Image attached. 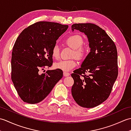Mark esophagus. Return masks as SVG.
Segmentation results:
<instances>
[{"label": "esophagus", "mask_w": 131, "mask_h": 131, "mask_svg": "<svg viewBox=\"0 0 131 131\" xmlns=\"http://www.w3.org/2000/svg\"><path fill=\"white\" fill-rule=\"evenodd\" d=\"M70 75V73H67V72H63V76L64 77H68Z\"/></svg>", "instance_id": "1"}]
</instances>
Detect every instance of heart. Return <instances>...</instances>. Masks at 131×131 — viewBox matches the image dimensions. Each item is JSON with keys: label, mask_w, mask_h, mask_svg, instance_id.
Here are the masks:
<instances>
[{"label": "heart", "mask_w": 131, "mask_h": 131, "mask_svg": "<svg viewBox=\"0 0 131 131\" xmlns=\"http://www.w3.org/2000/svg\"><path fill=\"white\" fill-rule=\"evenodd\" d=\"M83 39L79 34H73L69 37L66 40V43L74 49L73 57L81 59L85 55L86 49L82 47ZM53 58L58 59L60 57V49L57 45H54L52 49ZM77 62L76 60H62L54 63V68L63 71H69L76 67Z\"/></svg>", "instance_id": "obj_1"}]
</instances>
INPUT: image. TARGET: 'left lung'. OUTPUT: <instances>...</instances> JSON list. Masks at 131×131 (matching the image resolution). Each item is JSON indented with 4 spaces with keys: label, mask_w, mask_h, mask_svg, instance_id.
Here are the masks:
<instances>
[{
    "label": "left lung",
    "mask_w": 131,
    "mask_h": 131,
    "mask_svg": "<svg viewBox=\"0 0 131 131\" xmlns=\"http://www.w3.org/2000/svg\"><path fill=\"white\" fill-rule=\"evenodd\" d=\"M71 29L84 33L90 48L81 68L71 74L74 81L72 96L80 106L94 107L107 100L117 78V50L105 30L95 24H75ZM86 72L88 76L81 75Z\"/></svg>",
    "instance_id": "obj_1"
}]
</instances>
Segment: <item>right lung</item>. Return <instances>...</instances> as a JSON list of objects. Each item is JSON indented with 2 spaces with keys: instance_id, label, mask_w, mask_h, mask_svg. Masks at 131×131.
Instances as JSON below:
<instances>
[{
  "instance_id": "add662e5",
  "label": "right lung",
  "mask_w": 131,
  "mask_h": 131,
  "mask_svg": "<svg viewBox=\"0 0 131 131\" xmlns=\"http://www.w3.org/2000/svg\"><path fill=\"white\" fill-rule=\"evenodd\" d=\"M68 28L58 23L38 22L24 29L17 39L12 53L11 78L24 102H40L62 78L60 69L41 74L39 71L52 66V49Z\"/></svg>"
}]
</instances>
